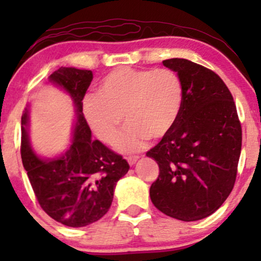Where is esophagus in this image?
Masks as SVG:
<instances>
[{
	"mask_svg": "<svg viewBox=\"0 0 261 261\" xmlns=\"http://www.w3.org/2000/svg\"><path fill=\"white\" fill-rule=\"evenodd\" d=\"M126 160L128 162V164L133 166V164L136 163V161L139 160V155H128V157H126Z\"/></svg>",
	"mask_w": 261,
	"mask_h": 261,
	"instance_id": "1",
	"label": "esophagus"
}]
</instances>
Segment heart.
Returning <instances> with one entry per match:
<instances>
[{"label":"heart","mask_w":261,"mask_h":261,"mask_svg":"<svg viewBox=\"0 0 261 261\" xmlns=\"http://www.w3.org/2000/svg\"><path fill=\"white\" fill-rule=\"evenodd\" d=\"M97 94L83 103L87 122L98 139L113 143L125 119L128 126L115 146L128 152L172 133L180 116L184 88L170 68L119 67L100 81Z\"/></svg>","instance_id":"b5f03b06"}]
</instances>
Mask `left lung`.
Returning <instances> with one entry per match:
<instances>
[{
	"label": "left lung",
	"mask_w": 261,
	"mask_h": 261,
	"mask_svg": "<svg viewBox=\"0 0 261 261\" xmlns=\"http://www.w3.org/2000/svg\"><path fill=\"white\" fill-rule=\"evenodd\" d=\"M184 88L178 122L146 153L160 167L149 196L176 220L214 214L234 187L242 149V125L228 87L207 67L185 59L164 60Z\"/></svg>",
	"instance_id": "obj_1"
}]
</instances>
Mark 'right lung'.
Returning <instances> with one entry per match:
<instances>
[{
	"mask_svg": "<svg viewBox=\"0 0 261 261\" xmlns=\"http://www.w3.org/2000/svg\"><path fill=\"white\" fill-rule=\"evenodd\" d=\"M93 80L89 70L60 67L49 81L70 93L77 122L70 148L60 158L41 161L28 139V109L22 115L20 155L40 207L58 222L85 227L100 220L113 201L116 182L127 173V161L99 140H93L83 115V98Z\"/></svg>",
	"mask_w": 261,
	"mask_h": 261,
	"instance_id": "1",
	"label": "right lung"
}]
</instances>
